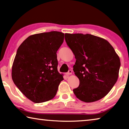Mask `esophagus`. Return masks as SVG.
Instances as JSON below:
<instances>
[{
    "label": "esophagus",
    "instance_id": "34e87169",
    "mask_svg": "<svg viewBox=\"0 0 129 129\" xmlns=\"http://www.w3.org/2000/svg\"><path fill=\"white\" fill-rule=\"evenodd\" d=\"M72 71L71 70H69V71L67 73H66V75H72Z\"/></svg>",
    "mask_w": 129,
    "mask_h": 129
}]
</instances>
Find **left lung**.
<instances>
[{
  "mask_svg": "<svg viewBox=\"0 0 129 129\" xmlns=\"http://www.w3.org/2000/svg\"><path fill=\"white\" fill-rule=\"evenodd\" d=\"M65 41L76 59L73 71L80 80L73 91L85 102L101 100L118 80L119 57L105 39L90 34H65Z\"/></svg>",
  "mask_w": 129,
  "mask_h": 129,
  "instance_id": "left-lung-1",
  "label": "left lung"
}]
</instances>
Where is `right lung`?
<instances>
[{
	"mask_svg": "<svg viewBox=\"0 0 129 129\" xmlns=\"http://www.w3.org/2000/svg\"><path fill=\"white\" fill-rule=\"evenodd\" d=\"M64 34L51 31L27 38L17 49L12 67L14 84L35 103L53 99L63 75L57 71V51Z\"/></svg>",
	"mask_w": 129,
	"mask_h": 129,
	"instance_id": "right-lung-1",
	"label": "right lung"
}]
</instances>
